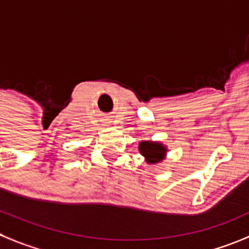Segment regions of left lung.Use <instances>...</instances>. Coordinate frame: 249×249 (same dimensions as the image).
<instances>
[{
    "label": "left lung",
    "mask_w": 249,
    "mask_h": 249,
    "mask_svg": "<svg viewBox=\"0 0 249 249\" xmlns=\"http://www.w3.org/2000/svg\"><path fill=\"white\" fill-rule=\"evenodd\" d=\"M141 154L147 159L148 162L153 164V162H159L160 160L164 159L165 154H166V149L161 143L157 142H141L139 147Z\"/></svg>",
    "instance_id": "1"
}]
</instances>
